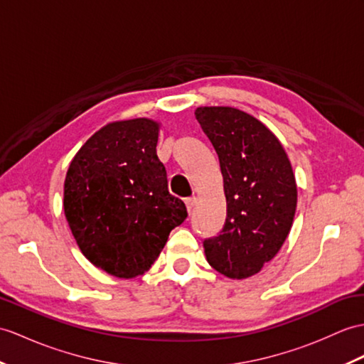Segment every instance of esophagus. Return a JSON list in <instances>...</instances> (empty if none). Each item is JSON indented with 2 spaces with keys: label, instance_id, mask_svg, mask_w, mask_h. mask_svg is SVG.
<instances>
[{
  "label": "esophagus",
  "instance_id": "1",
  "mask_svg": "<svg viewBox=\"0 0 364 364\" xmlns=\"http://www.w3.org/2000/svg\"><path fill=\"white\" fill-rule=\"evenodd\" d=\"M184 203H186V209H188V213L191 214L193 205H196V198H186Z\"/></svg>",
  "mask_w": 364,
  "mask_h": 364
}]
</instances>
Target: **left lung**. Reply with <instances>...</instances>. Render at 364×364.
Returning a JSON list of instances; mask_svg holds the SVG:
<instances>
[{
  "mask_svg": "<svg viewBox=\"0 0 364 364\" xmlns=\"http://www.w3.org/2000/svg\"><path fill=\"white\" fill-rule=\"evenodd\" d=\"M196 119L220 161L226 220L206 239L209 265L231 279L257 274L289 237L298 203L291 163L281 141L234 107H198Z\"/></svg>",
  "mask_w": 364,
  "mask_h": 364,
  "instance_id": "obj_1",
  "label": "left lung"
}]
</instances>
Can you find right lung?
<instances>
[{"label": "right lung", "mask_w": 364, "mask_h": 364, "mask_svg": "<svg viewBox=\"0 0 364 364\" xmlns=\"http://www.w3.org/2000/svg\"><path fill=\"white\" fill-rule=\"evenodd\" d=\"M159 129L149 117L109 122L83 144L66 172L68 226L82 255L114 277L146 273L188 217L167 189L156 155Z\"/></svg>", "instance_id": "right-lung-1"}]
</instances>
